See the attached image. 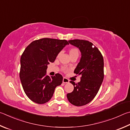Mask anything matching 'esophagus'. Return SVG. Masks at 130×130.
Listing matches in <instances>:
<instances>
[{"instance_id":"1","label":"esophagus","mask_w":130,"mask_h":130,"mask_svg":"<svg viewBox=\"0 0 130 130\" xmlns=\"http://www.w3.org/2000/svg\"><path fill=\"white\" fill-rule=\"evenodd\" d=\"M69 80L68 79H67L66 78H63V83H69Z\"/></svg>"}]
</instances>
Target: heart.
<instances>
[{"instance_id":"heart-1","label":"heart","mask_w":130,"mask_h":130,"mask_svg":"<svg viewBox=\"0 0 130 130\" xmlns=\"http://www.w3.org/2000/svg\"><path fill=\"white\" fill-rule=\"evenodd\" d=\"M72 54H79L78 50L77 48H71L70 50V55H72Z\"/></svg>"}]
</instances>
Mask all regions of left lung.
I'll return each instance as SVG.
<instances>
[{
    "label": "left lung",
    "instance_id": "left-lung-1",
    "mask_svg": "<svg viewBox=\"0 0 130 130\" xmlns=\"http://www.w3.org/2000/svg\"><path fill=\"white\" fill-rule=\"evenodd\" d=\"M70 44L78 48L81 58L74 73L81 75L80 81L75 83L73 91L67 94V97L72 104L82 106L90 103L96 96L104 78V60L98 48L87 40L75 39L69 40ZM94 47H92V45Z\"/></svg>",
    "mask_w": 130,
    "mask_h": 130
}]
</instances>
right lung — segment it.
Returning a JSON list of instances; mask_svg holds the SVG:
<instances>
[{
  "instance_id": "1",
  "label": "right lung",
  "mask_w": 130,
  "mask_h": 130,
  "mask_svg": "<svg viewBox=\"0 0 130 130\" xmlns=\"http://www.w3.org/2000/svg\"><path fill=\"white\" fill-rule=\"evenodd\" d=\"M66 40L43 38L31 42L20 58V79L24 92L29 99L44 104L52 97L57 86L62 83L63 76L46 75L47 65L54 62L66 45Z\"/></svg>"
}]
</instances>
